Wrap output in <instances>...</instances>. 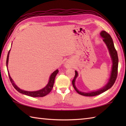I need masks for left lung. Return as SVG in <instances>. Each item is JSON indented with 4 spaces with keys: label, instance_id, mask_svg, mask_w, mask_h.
<instances>
[{
    "label": "left lung",
    "instance_id": "obj_1",
    "mask_svg": "<svg viewBox=\"0 0 126 126\" xmlns=\"http://www.w3.org/2000/svg\"><path fill=\"white\" fill-rule=\"evenodd\" d=\"M100 36L103 38V41L104 42V43L106 44L107 47H108L109 54H110L112 60V63H113V64H112L110 76L108 79V83L106 84L105 86H104L103 87L97 90L85 93L81 92V91H79L77 89L75 85V81L77 77L78 76V73H77V71L75 70V75L74 78L73 80V81H72V84H73L74 89L76 91L77 93L83 96H94L98 95L99 94H101L103 93V92H106V91L108 90L109 89H110L114 84V83L115 82L116 79L117 78L119 59L117 51L115 48L114 47L113 39H112L110 34L108 33L105 31H102L100 33Z\"/></svg>",
    "mask_w": 126,
    "mask_h": 126
}]
</instances>
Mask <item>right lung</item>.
I'll return each mask as SVG.
<instances>
[{
    "label": "right lung",
    "mask_w": 126,
    "mask_h": 126,
    "mask_svg": "<svg viewBox=\"0 0 126 126\" xmlns=\"http://www.w3.org/2000/svg\"><path fill=\"white\" fill-rule=\"evenodd\" d=\"M11 49L8 52V55L7 56V60H6V66L7 68V71L9 72V70H8V62H9V54H10V51ZM58 73V70L57 69V70H55V71H53L52 73V74L51 75V76L49 78V81L47 85L45 86L44 88H43V89L37 90V91H34V92H29V91H25L20 89L19 88H18L17 85H16V84L13 82V79H12L9 73H8V74H9V76L10 78V80L12 85L15 89L17 90L18 92H19L20 93H22L23 94H24L26 95H28L29 96H31V97H43V96H45V95H47L49 94L53 88V84H54V82H55V79L56 76L57 75V74Z\"/></svg>",
    "instance_id": "add662e5"
}]
</instances>
